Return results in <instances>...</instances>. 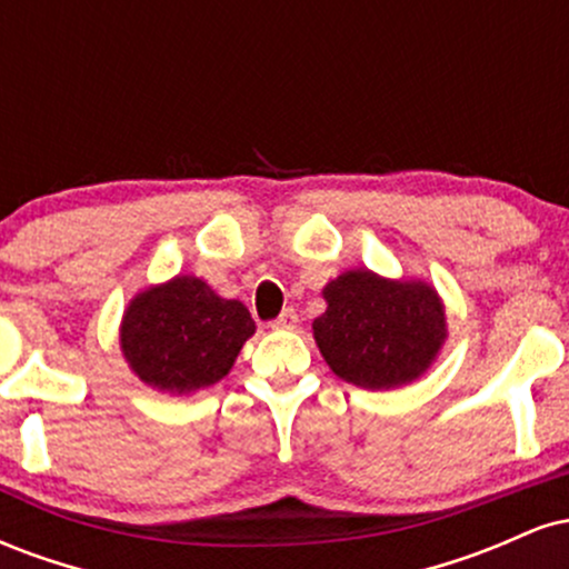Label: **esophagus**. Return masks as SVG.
<instances>
[{
    "mask_svg": "<svg viewBox=\"0 0 569 569\" xmlns=\"http://www.w3.org/2000/svg\"><path fill=\"white\" fill-rule=\"evenodd\" d=\"M297 323H299L297 310H293V307H289V310L280 312V316L270 326H272V329H278V331H289V329H297Z\"/></svg>",
    "mask_w": 569,
    "mask_h": 569,
    "instance_id": "obj_1",
    "label": "esophagus"
}]
</instances>
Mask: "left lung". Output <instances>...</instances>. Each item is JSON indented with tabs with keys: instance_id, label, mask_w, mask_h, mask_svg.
I'll return each mask as SVG.
<instances>
[{
	"instance_id": "8db88e82",
	"label": "left lung",
	"mask_w": 569,
	"mask_h": 569,
	"mask_svg": "<svg viewBox=\"0 0 569 569\" xmlns=\"http://www.w3.org/2000/svg\"><path fill=\"white\" fill-rule=\"evenodd\" d=\"M323 297L329 307L312 335L331 371L358 388L417 380L447 337L441 299L426 283L352 270L331 280Z\"/></svg>"
}]
</instances>
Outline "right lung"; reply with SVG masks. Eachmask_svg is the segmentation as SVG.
Wrapping results in <instances>:
<instances>
[{"mask_svg":"<svg viewBox=\"0 0 569 569\" xmlns=\"http://www.w3.org/2000/svg\"><path fill=\"white\" fill-rule=\"evenodd\" d=\"M253 329L243 302L217 297L200 278L179 276L130 302L120 339L143 382L181 396L219 382Z\"/></svg>","mask_w":569,"mask_h":569,"instance_id":"obj_1","label":"right lung"}]
</instances>
